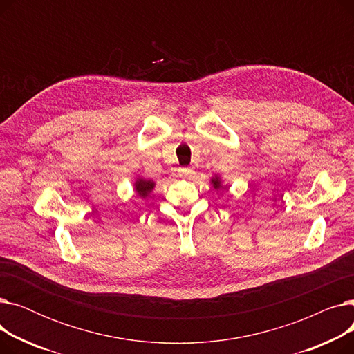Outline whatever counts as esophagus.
Instances as JSON below:
<instances>
[{"mask_svg":"<svg viewBox=\"0 0 354 354\" xmlns=\"http://www.w3.org/2000/svg\"><path fill=\"white\" fill-rule=\"evenodd\" d=\"M179 174H180V176L182 178H192V175H194V169L192 167H182V169L179 171Z\"/></svg>","mask_w":354,"mask_h":354,"instance_id":"esophagus-1","label":"esophagus"}]
</instances>
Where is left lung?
Masks as SVG:
<instances>
[{
	"label": "left lung",
	"mask_w": 354,
	"mask_h": 354,
	"mask_svg": "<svg viewBox=\"0 0 354 354\" xmlns=\"http://www.w3.org/2000/svg\"><path fill=\"white\" fill-rule=\"evenodd\" d=\"M211 185H212V188L215 189V191H221V189H224L225 188V185H224V180H222V178H221V175H218V174H215L212 178H211Z\"/></svg>",
	"instance_id": "left-lung-1"
}]
</instances>
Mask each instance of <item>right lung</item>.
Segmentation results:
<instances>
[{"label":"right lung","instance_id":"right-lung-1","mask_svg":"<svg viewBox=\"0 0 354 354\" xmlns=\"http://www.w3.org/2000/svg\"><path fill=\"white\" fill-rule=\"evenodd\" d=\"M155 187H156V182L153 179H147L140 175H138L133 180V191L138 194V196L143 199L152 194Z\"/></svg>","mask_w":354,"mask_h":354}]
</instances>
